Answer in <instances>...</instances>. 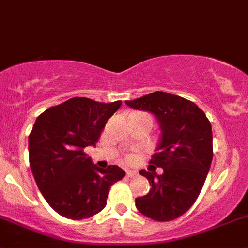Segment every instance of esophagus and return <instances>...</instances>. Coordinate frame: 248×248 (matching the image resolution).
<instances>
[{
  "label": "esophagus",
  "instance_id": "1",
  "mask_svg": "<svg viewBox=\"0 0 248 248\" xmlns=\"http://www.w3.org/2000/svg\"><path fill=\"white\" fill-rule=\"evenodd\" d=\"M137 175L136 171H132V170H128L127 171V177H134Z\"/></svg>",
  "mask_w": 248,
  "mask_h": 248
}]
</instances>
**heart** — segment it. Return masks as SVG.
I'll use <instances>...</instances> for the list:
<instances>
[{"mask_svg": "<svg viewBox=\"0 0 248 248\" xmlns=\"http://www.w3.org/2000/svg\"><path fill=\"white\" fill-rule=\"evenodd\" d=\"M137 161V157L133 156V155H129V156H127L126 158H124V162H126L127 164H134Z\"/></svg>", "mask_w": 248, "mask_h": 248, "instance_id": "obj_1", "label": "heart"}]
</instances>
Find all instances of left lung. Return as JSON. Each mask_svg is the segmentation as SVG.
<instances>
[{
    "label": "left lung",
    "mask_w": 248,
    "mask_h": 248,
    "mask_svg": "<svg viewBox=\"0 0 248 248\" xmlns=\"http://www.w3.org/2000/svg\"><path fill=\"white\" fill-rule=\"evenodd\" d=\"M126 104L152 112L162 131L158 152L150 161L151 171L140 170L151 189L136 199V206L154 221H172L188 211L204 186L214 155L211 124L193 102L167 92L156 91ZM156 166L164 168L163 174H155Z\"/></svg>",
    "instance_id": "left-lung-1"
}]
</instances>
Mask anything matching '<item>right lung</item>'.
<instances>
[{
	"instance_id": "1",
	"label": "right lung",
	"mask_w": 248,
	"mask_h": 248,
	"mask_svg": "<svg viewBox=\"0 0 248 248\" xmlns=\"http://www.w3.org/2000/svg\"><path fill=\"white\" fill-rule=\"evenodd\" d=\"M121 101L99 103L74 97L37 117L29 136L30 167L47 204L66 218H89L106 207L109 189L126 175L101 169L84 149L94 146Z\"/></svg>"
}]
</instances>
